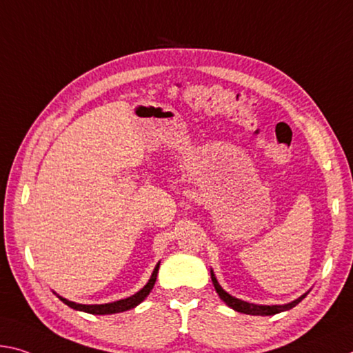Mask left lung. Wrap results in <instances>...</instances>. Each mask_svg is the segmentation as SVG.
<instances>
[{"label": "left lung", "mask_w": 353, "mask_h": 353, "mask_svg": "<svg viewBox=\"0 0 353 353\" xmlns=\"http://www.w3.org/2000/svg\"><path fill=\"white\" fill-rule=\"evenodd\" d=\"M210 276H212V283H214V286H215V290L218 292V295H220V299L225 301L228 306H231L232 310H236L239 312H243V314L273 316V314H278V312L292 310L294 306H297L300 301L306 297V294L301 295V297H299L297 300H294V301H290V303H288V305H272V306L253 305V303H248V301H243V300H239L236 297H232V295H229L226 290H223V288L216 281L214 272H210Z\"/></svg>", "instance_id": "1"}]
</instances>
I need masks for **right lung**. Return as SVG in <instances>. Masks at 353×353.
Returning <instances> with one entry per match:
<instances>
[{
  "mask_svg": "<svg viewBox=\"0 0 353 353\" xmlns=\"http://www.w3.org/2000/svg\"><path fill=\"white\" fill-rule=\"evenodd\" d=\"M159 267H160V262L155 265L154 268V273L152 276H150L149 283L144 286L139 292H137L135 295H132V297L124 299V300H117L113 301V303H105V305H80V303H74V301H69L63 297H59L61 301H64L67 306L74 307L77 311H85L89 312V314H114V312H122V311H127V310H132V307H135L137 305L141 303V301L148 297L150 290H152L154 284H155V279H157V273H159Z\"/></svg>",
  "mask_w": 353,
  "mask_h": 353,
  "instance_id": "add662e5",
  "label": "right lung"
}]
</instances>
